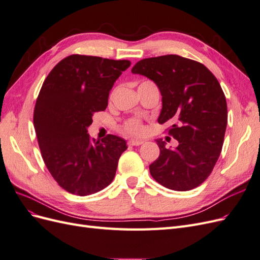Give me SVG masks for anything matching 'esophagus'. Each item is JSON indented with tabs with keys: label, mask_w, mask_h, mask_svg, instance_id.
<instances>
[{
	"label": "esophagus",
	"mask_w": 260,
	"mask_h": 260,
	"mask_svg": "<svg viewBox=\"0 0 260 260\" xmlns=\"http://www.w3.org/2000/svg\"><path fill=\"white\" fill-rule=\"evenodd\" d=\"M144 142L142 140H130L128 144L132 145V146H139V145H142Z\"/></svg>",
	"instance_id": "esophagus-1"
}]
</instances>
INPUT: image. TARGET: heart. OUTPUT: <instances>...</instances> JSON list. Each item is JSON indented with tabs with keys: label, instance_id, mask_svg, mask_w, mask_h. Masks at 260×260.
I'll use <instances>...</instances> for the list:
<instances>
[{
	"label": "heart",
	"instance_id": "heart-1",
	"mask_svg": "<svg viewBox=\"0 0 260 260\" xmlns=\"http://www.w3.org/2000/svg\"><path fill=\"white\" fill-rule=\"evenodd\" d=\"M148 83H153V82L143 81V82H141L140 85H144V84H148ZM120 131L127 136L138 137V136H141L144 133V125H143V122L140 119H137V118H130V119L125 120L122 123V125L120 127Z\"/></svg>",
	"mask_w": 260,
	"mask_h": 260
}]
</instances>
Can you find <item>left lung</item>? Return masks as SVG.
I'll return each instance as SVG.
<instances>
[{
  "label": "left lung",
  "instance_id": "8db88e82",
  "mask_svg": "<svg viewBox=\"0 0 260 260\" xmlns=\"http://www.w3.org/2000/svg\"><path fill=\"white\" fill-rule=\"evenodd\" d=\"M153 80L162 96L160 124L171 123L174 149L156 140L159 157L149 165L152 177L165 187L188 191L211 174L221 153L228 123L226 101L217 78L202 62L179 55L139 60L132 68Z\"/></svg>",
  "mask_w": 260,
  "mask_h": 260
}]
</instances>
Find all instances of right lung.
<instances>
[{
  "mask_svg": "<svg viewBox=\"0 0 260 260\" xmlns=\"http://www.w3.org/2000/svg\"><path fill=\"white\" fill-rule=\"evenodd\" d=\"M130 60L73 54L45 78L34 112L42 158L60 187L79 196L112 183L125 141L108 135L91 139L92 116L105 111L109 91Z\"/></svg>",
  "mask_w": 260,
  "mask_h": 260,
  "instance_id": "obj_1",
  "label": "right lung"
}]
</instances>
